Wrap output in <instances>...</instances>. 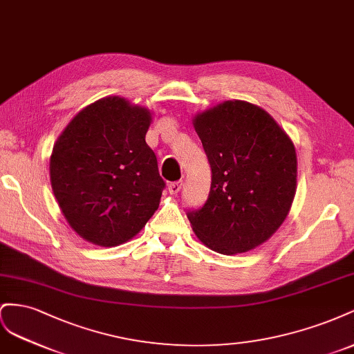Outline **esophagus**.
Returning a JSON list of instances; mask_svg holds the SVG:
<instances>
[{
	"instance_id": "obj_1",
	"label": "esophagus",
	"mask_w": 354,
	"mask_h": 354,
	"mask_svg": "<svg viewBox=\"0 0 354 354\" xmlns=\"http://www.w3.org/2000/svg\"><path fill=\"white\" fill-rule=\"evenodd\" d=\"M180 188H183V180H175V183L169 184V191L171 194H178Z\"/></svg>"
}]
</instances>
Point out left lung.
<instances>
[{"label":"left lung","instance_id":"obj_1","mask_svg":"<svg viewBox=\"0 0 354 354\" xmlns=\"http://www.w3.org/2000/svg\"><path fill=\"white\" fill-rule=\"evenodd\" d=\"M212 170L207 200L187 216L212 250L243 254L285 221L297 188V154L272 117L245 100H227L194 118Z\"/></svg>","mask_w":354,"mask_h":354}]
</instances>
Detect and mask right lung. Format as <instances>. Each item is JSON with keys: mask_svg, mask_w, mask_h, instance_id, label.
<instances>
[{"mask_svg": "<svg viewBox=\"0 0 354 354\" xmlns=\"http://www.w3.org/2000/svg\"><path fill=\"white\" fill-rule=\"evenodd\" d=\"M149 111L104 97L78 113L56 140L50 180L69 225L99 246L136 236L166 187L145 142Z\"/></svg>", "mask_w": 354, "mask_h": 354, "instance_id": "1", "label": "right lung"}]
</instances>
